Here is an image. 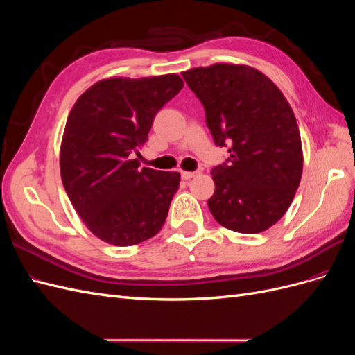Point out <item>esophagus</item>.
<instances>
[{
	"mask_svg": "<svg viewBox=\"0 0 355 355\" xmlns=\"http://www.w3.org/2000/svg\"><path fill=\"white\" fill-rule=\"evenodd\" d=\"M196 175H197V171H182V173H180L182 179H185V180L192 179Z\"/></svg>",
	"mask_w": 355,
	"mask_h": 355,
	"instance_id": "esophagus-1",
	"label": "esophagus"
}]
</instances>
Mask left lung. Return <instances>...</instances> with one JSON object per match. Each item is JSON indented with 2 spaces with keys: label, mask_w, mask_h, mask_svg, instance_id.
<instances>
[{
  "label": "left lung",
  "mask_w": 355,
  "mask_h": 355,
  "mask_svg": "<svg viewBox=\"0 0 355 355\" xmlns=\"http://www.w3.org/2000/svg\"><path fill=\"white\" fill-rule=\"evenodd\" d=\"M206 111V124L230 157L211 168L209 209L222 227L257 234L283 218L302 176V144L277 85L250 67L218 63L182 72Z\"/></svg>",
  "instance_id": "8db88e82"
}]
</instances>
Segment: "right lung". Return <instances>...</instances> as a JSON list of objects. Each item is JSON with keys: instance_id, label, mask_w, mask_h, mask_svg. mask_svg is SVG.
Listing matches in <instances>:
<instances>
[{"instance_id": "right-lung-1", "label": "right lung", "mask_w": 355, "mask_h": 355, "mask_svg": "<svg viewBox=\"0 0 355 355\" xmlns=\"http://www.w3.org/2000/svg\"><path fill=\"white\" fill-rule=\"evenodd\" d=\"M184 87L176 73L110 78L84 92L60 148L63 187L87 228L114 245L154 237L179 189L178 171L139 168L157 112Z\"/></svg>"}]
</instances>
